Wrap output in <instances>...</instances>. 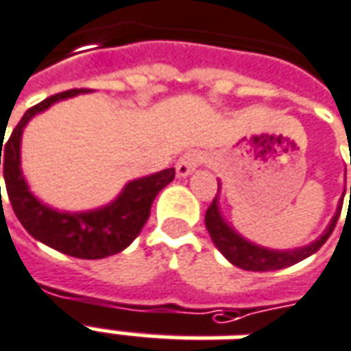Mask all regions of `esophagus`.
I'll list each match as a JSON object with an SVG mask.
<instances>
[{
	"mask_svg": "<svg viewBox=\"0 0 351 351\" xmlns=\"http://www.w3.org/2000/svg\"><path fill=\"white\" fill-rule=\"evenodd\" d=\"M203 161H205V158L199 156V154H186V156H182V158L176 161V175L188 176L190 173H193L195 169L199 167Z\"/></svg>",
	"mask_w": 351,
	"mask_h": 351,
	"instance_id": "34e87169",
	"label": "esophagus"
}]
</instances>
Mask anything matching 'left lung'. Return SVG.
<instances>
[{"mask_svg": "<svg viewBox=\"0 0 351 351\" xmlns=\"http://www.w3.org/2000/svg\"><path fill=\"white\" fill-rule=\"evenodd\" d=\"M351 195V186H350ZM351 203V197H350ZM340 209H342V199L338 205V210L335 217L329 222L327 230L313 241V243L306 245V247H298L293 251H276V249H266L261 245L251 243L249 239H245L243 235H239L234 228L228 224L226 220L220 215V207H218V195L213 199L209 209L205 213V226L209 232L213 243L217 245V249L234 266L241 269H249V271H271V269H281L287 266H293L296 262L304 261L308 256H312L313 252L321 249V245L329 239L332 230L337 226V220L340 217Z\"/></svg>", "mask_w": 351, "mask_h": 351, "instance_id": "8db88e82", "label": "left lung"}]
</instances>
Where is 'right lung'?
Wrapping results in <instances>:
<instances>
[{"label":"right lung","mask_w":351,"mask_h":351,"mask_svg":"<svg viewBox=\"0 0 351 351\" xmlns=\"http://www.w3.org/2000/svg\"><path fill=\"white\" fill-rule=\"evenodd\" d=\"M80 93H89V89L64 90L32 106L14 127L5 148L1 141L0 165L3 161L5 186L14 215L34 239L75 258L97 261L121 252L133 243L150 217L156 195L175 178V169H165L156 175L127 182L116 199L100 209L62 213L41 203L30 192L21 171L22 131L32 117L45 112L51 104ZM1 151L4 152L3 156H1Z\"/></svg>","instance_id":"1"}]
</instances>
